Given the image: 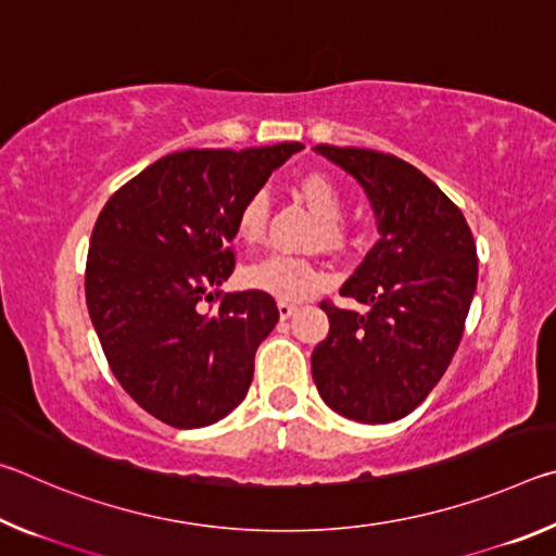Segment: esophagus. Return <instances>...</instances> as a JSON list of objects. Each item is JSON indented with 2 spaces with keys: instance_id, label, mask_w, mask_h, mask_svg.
I'll list each match as a JSON object with an SVG mask.
<instances>
[{
  "instance_id": "esophagus-1",
  "label": "esophagus",
  "mask_w": 556,
  "mask_h": 556,
  "mask_svg": "<svg viewBox=\"0 0 556 556\" xmlns=\"http://www.w3.org/2000/svg\"><path fill=\"white\" fill-rule=\"evenodd\" d=\"M277 308H279V316L285 318V321H287V318H291V316H294V314L299 312V306H296V304H291V301H279Z\"/></svg>"
}]
</instances>
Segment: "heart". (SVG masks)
<instances>
[{
	"label": "heart",
	"mask_w": 556,
	"mask_h": 556,
	"mask_svg": "<svg viewBox=\"0 0 556 556\" xmlns=\"http://www.w3.org/2000/svg\"><path fill=\"white\" fill-rule=\"evenodd\" d=\"M296 191L306 201L308 208L318 218L314 238L324 242L326 248H343L348 242V230L343 225L345 195L343 188L338 186L331 176L314 172L306 174L296 184ZM267 195L252 193L242 201L235 213V232L248 244H257L265 238L267 230ZM244 285L250 289L265 291V294L277 296L281 301H296L321 289L326 285V269L318 262L308 257H291V255H269L257 260L242 271Z\"/></svg>",
	"instance_id": "obj_1"
}]
</instances>
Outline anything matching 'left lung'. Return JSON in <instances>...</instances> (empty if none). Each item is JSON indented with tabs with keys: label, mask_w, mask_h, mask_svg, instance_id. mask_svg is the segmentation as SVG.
Instances as JSON below:
<instances>
[{
	"label": "left lung",
	"mask_w": 556,
	"mask_h": 556,
	"mask_svg": "<svg viewBox=\"0 0 556 556\" xmlns=\"http://www.w3.org/2000/svg\"><path fill=\"white\" fill-rule=\"evenodd\" d=\"M318 154L363 184L380 240L341 294L365 312L321 301L328 336L312 375L345 419L388 425L419 407L446 372L478 285L476 240L458 205L394 154L318 144Z\"/></svg>",
	"instance_id": "1"
}]
</instances>
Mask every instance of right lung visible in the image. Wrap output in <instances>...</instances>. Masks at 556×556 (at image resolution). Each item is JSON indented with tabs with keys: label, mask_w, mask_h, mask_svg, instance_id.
Masks as SVG:
<instances>
[{
	"label": "right lung",
	"mask_w": 556,
	"mask_h": 556,
	"mask_svg": "<svg viewBox=\"0 0 556 556\" xmlns=\"http://www.w3.org/2000/svg\"><path fill=\"white\" fill-rule=\"evenodd\" d=\"M299 149L174 152L117 188L98 215L86 265L90 321L117 382L168 427L215 425L250 390L279 308L265 291L218 287L235 269V213Z\"/></svg>",
	"instance_id": "add662e5"
}]
</instances>
